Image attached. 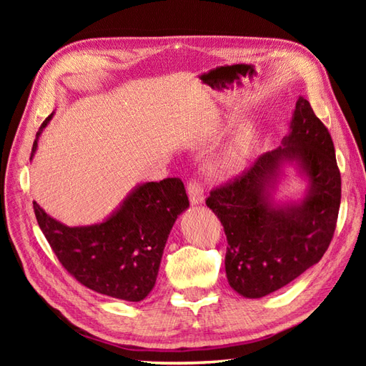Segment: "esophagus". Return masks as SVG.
Masks as SVG:
<instances>
[{
    "instance_id": "1",
    "label": "esophagus",
    "mask_w": 366,
    "mask_h": 366,
    "mask_svg": "<svg viewBox=\"0 0 366 366\" xmlns=\"http://www.w3.org/2000/svg\"><path fill=\"white\" fill-rule=\"evenodd\" d=\"M187 194H189V200L192 204H202L204 202L203 187L195 180H191L189 183H187Z\"/></svg>"
}]
</instances>
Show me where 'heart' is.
<instances>
[{
  "label": "heart",
  "instance_id": "obj_1",
  "mask_svg": "<svg viewBox=\"0 0 366 366\" xmlns=\"http://www.w3.org/2000/svg\"><path fill=\"white\" fill-rule=\"evenodd\" d=\"M250 139L249 134H242L235 143L234 147H230L227 152L223 156L214 160L209 164V175L212 177L214 180H229L237 177L241 171L242 166H244L246 154L249 151Z\"/></svg>",
  "mask_w": 366,
  "mask_h": 366
}]
</instances>
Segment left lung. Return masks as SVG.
I'll return each instance as SVG.
<instances>
[{"mask_svg": "<svg viewBox=\"0 0 366 366\" xmlns=\"http://www.w3.org/2000/svg\"><path fill=\"white\" fill-rule=\"evenodd\" d=\"M284 161L298 164L309 189L301 202L276 205L269 189ZM206 204L224 227L227 281L244 297L280 290L320 261L337 223L340 172L330 132L307 99H297L282 145L210 191Z\"/></svg>", "mask_w": 366, "mask_h": 366, "instance_id": "8db88e82", "label": "left lung"}]
</instances>
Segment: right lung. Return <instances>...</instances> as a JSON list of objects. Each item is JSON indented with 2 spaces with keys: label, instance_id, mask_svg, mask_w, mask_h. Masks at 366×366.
Wrapping results in <instances>:
<instances>
[{
  "label": "right lung",
  "instance_id": "right-lung-1",
  "mask_svg": "<svg viewBox=\"0 0 366 366\" xmlns=\"http://www.w3.org/2000/svg\"><path fill=\"white\" fill-rule=\"evenodd\" d=\"M50 119L36 132L30 159ZM187 206L180 179L137 186L112 217L92 226H65L33 202L38 224L64 269L90 290L129 302L152 290L169 232Z\"/></svg>",
  "mask_w": 366,
  "mask_h": 366
}]
</instances>
